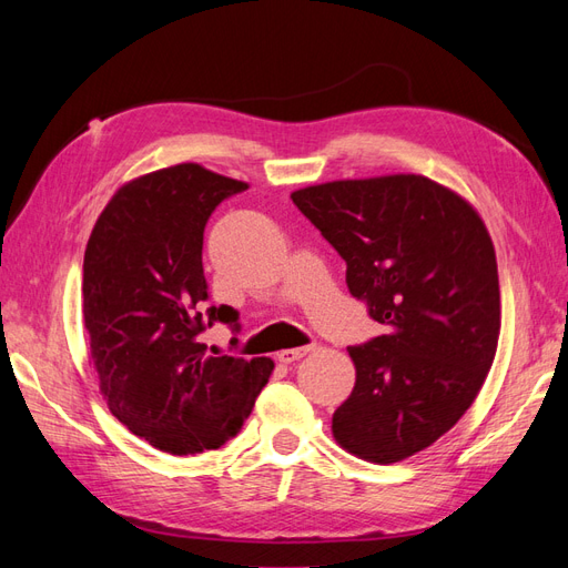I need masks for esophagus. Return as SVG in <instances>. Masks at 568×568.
I'll return each mask as SVG.
<instances>
[{
  "mask_svg": "<svg viewBox=\"0 0 568 568\" xmlns=\"http://www.w3.org/2000/svg\"><path fill=\"white\" fill-rule=\"evenodd\" d=\"M311 351H313V346H303V348H284V351H280V353H277V357H280V363L291 365V363H296V359L305 357V355L311 353Z\"/></svg>",
  "mask_w": 568,
  "mask_h": 568,
  "instance_id": "esophagus-1",
  "label": "esophagus"
}]
</instances>
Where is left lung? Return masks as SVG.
<instances>
[{"mask_svg":"<svg viewBox=\"0 0 568 568\" xmlns=\"http://www.w3.org/2000/svg\"><path fill=\"white\" fill-rule=\"evenodd\" d=\"M291 199L386 329L348 348L355 386L332 434L359 459H407L450 432L493 367L500 282L490 234L467 199L424 175L336 180Z\"/></svg>","mask_w":568,"mask_h":568,"instance_id":"8db88e82","label":"left lung"}]
</instances>
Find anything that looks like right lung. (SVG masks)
<instances>
[{"mask_svg": "<svg viewBox=\"0 0 568 568\" xmlns=\"http://www.w3.org/2000/svg\"><path fill=\"white\" fill-rule=\"evenodd\" d=\"M248 189L199 163L170 165L123 184L84 248L82 320L90 363L111 415L170 455L217 450L248 419L270 357L211 355L199 334L234 324L209 307L203 230L215 205Z\"/></svg>", "mask_w": 568, "mask_h": 568, "instance_id": "add662e5", "label": "right lung"}]
</instances>
